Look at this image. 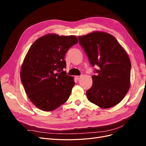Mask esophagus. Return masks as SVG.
Returning a JSON list of instances; mask_svg holds the SVG:
<instances>
[{"mask_svg":"<svg viewBox=\"0 0 146 146\" xmlns=\"http://www.w3.org/2000/svg\"><path fill=\"white\" fill-rule=\"evenodd\" d=\"M82 77V76H76V78L77 79V80H79L80 78Z\"/></svg>","mask_w":146,"mask_h":146,"instance_id":"1","label":"esophagus"}]
</instances>
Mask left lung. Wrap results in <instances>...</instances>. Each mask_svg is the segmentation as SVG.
<instances>
[{"instance_id":"8db88e82","label":"left lung","mask_w":146,"mask_h":146,"mask_svg":"<svg viewBox=\"0 0 146 146\" xmlns=\"http://www.w3.org/2000/svg\"><path fill=\"white\" fill-rule=\"evenodd\" d=\"M92 66H98L92 76V85L86 91L88 99L102 108L118 104L129 91L131 62L120 44L110 33L96 31L78 36Z\"/></svg>"}]
</instances>
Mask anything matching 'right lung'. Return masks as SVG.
Wrapping results in <instances>:
<instances>
[{"mask_svg":"<svg viewBox=\"0 0 146 146\" xmlns=\"http://www.w3.org/2000/svg\"><path fill=\"white\" fill-rule=\"evenodd\" d=\"M78 42L76 36L47 34L30 47L21 69V80L25 93L37 108L53 111L69 99L75 85L74 77L63 69L69 48Z\"/></svg>","mask_w":146,"mask_h":146,"instance_id":"obj_1","label":"right lung"}]
</instances>
